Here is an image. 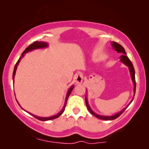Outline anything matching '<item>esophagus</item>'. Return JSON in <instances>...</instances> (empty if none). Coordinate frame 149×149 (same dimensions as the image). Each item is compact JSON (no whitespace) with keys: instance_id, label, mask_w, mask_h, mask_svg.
Listing matches in <instances>:
<instances>
[{"instance_id":"1","label":"esophagus","mask_w":149,"mask_h":149,"mask_svg":"<svg viewBox=\"0 0 149 149\" xmlns=\"http://www.w3.org/2000/svg\"><path fill=\"white\" fill-rule=\"evenodd\" d=\"M74 79L75 81H76V83H77V84H81V83L83 82V76L81 72H78L75 74Z\"/></svg>"}]
</instances>
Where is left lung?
I'll use <instances>...</instances> for the list:
<instances>
[{
    "instance_id": "8db88e82",
    "label": "left lung",
    "mask_w": 149,
    "mask_h": 149,
    "mask_svg": "<svg viewBox=\"0 0 149 149\" xmlns=\"http://www.w3.org/2000/svg\"><path fill=\"white\" fill-rule=\"evenodd\" d=\"M112 46H113V48L115 49L116 52H117V53H121L122 54V55L121 56H120V61H121V62H123L124 64L126 65L128 68H129V70H130V75H131V78H132V82L134 83V97H133V99L132 100L131 102H130L129 104V106L130 104L132 103V102L134 100V95H135V93H136V80H135V70H134V66L133 64H132V63L131 61L130 60V59L128 58V57L126 56V53L125 52V49H124V48L122 47L121 45L117 43V42H114L113 41L112 42ZM85 103H86V107H87V109H88V111H89V113L91 114H92L93 116H95V117H96L97 119H102V120H114L115 119H117V117H119L120 115H121L122 113H123L124 111L127 109V107L125 108V109H123L122 111H121L119 113H117V114H115V115H113L112 116H103V115H98V114H96L95 113H94L92 111V109H91V107H89V104H88V100H87V95H85Z\"/></svg>"
}]
</instances>
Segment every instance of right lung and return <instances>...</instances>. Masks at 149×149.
I'll list each match as a JSON object with an SVG mask.
<instances>
[{"mask_svg": "<svg viewBox=\"0 0 149 149\" xmlns=\"http://www.w3.org/2000/svg\"><path fill=\"white\" fill-rule=\"evenodd\" d=\"M48 43L47 42H43V41H35L34 42H33V43L30 45H29L28 47L24 51V52L22 53V56L21 57H20L19 60H18V61L17 62V63H16L15 65V67H14V70H13V83H14V77H15V72H16V70H17V66L18 64H19V63L20 62V61H21V60L22 59V58H24V54H26V53L29 52H31V51L32 50H34V49H43V48H46L47 47H48ZM74 85H72L70 88H69L68 92H67V94H66V100H65V102H64V107H63V109H62V111H61L60 113L57 114V115H54V116H52V117H38V116H36V115H33V114H31L30 113H28L29 114H30V115H32L33 117H34L36 118V119H37L38 120H40V121H49V120H52V119H56V118H58L60 117V116L62 115V114L64 113V110H65V107H66V103H67V100H68V98L69 97V95H70L71 92H72V89L73 88H74ZM16 99V98H15ZM18 103V102H17ZM18 104L19 105V104L18 103ZM20 107V105H19ZM24 110V109H23ZM27 112V111H26Z\"/></svg>", "mask_w": 149, "mask_h": 149, "instance_id": "right-lung-1", "label": "right lung"}]
</instances>
